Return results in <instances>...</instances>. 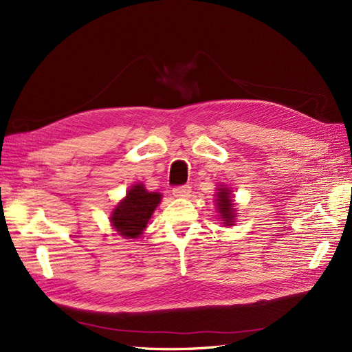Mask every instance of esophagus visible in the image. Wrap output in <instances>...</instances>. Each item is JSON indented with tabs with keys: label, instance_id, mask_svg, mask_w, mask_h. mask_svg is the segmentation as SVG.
Returning a JSON list of instances; mask_svg holds the SVG:
<instances>
[{
	"label": "esophagus",
	"instance_id": "1",
	"mask_svg": "<svg viewBox=\"0 0 352 352\" xmlns=\"http://www.w3.org/2000/svg\"><path fill=\"white\" fill-rule=\"evenodd\" d=\"M190 194V186L189 185H182V186H176L173 188V195L177 198H185Z\"/></svg>",
	"mask_w": 352,
	"mask_h": 352
}]
</instances>
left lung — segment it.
<instances>
[{"label":"left lung","mask_w":352,"mask_h":352,"mask_svg":"<svg viewBox=\"0 0 352 352\" xmlns=\"http://www.w3.org/2000/svg\"><path fill=\"white\" fill-rule=\"evenodd\" d=\"M216 207L220 214L221 221L225 223V226H233L235 223V217H236V210L233 208L235 207V202H233V197H232V190L226 186H219L217 188V194H216Z\"/></svg>","instance_id":"1"}]
</instances>
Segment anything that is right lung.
Wrapping results in <instances>:
<instances>
[{
    "mask_svg": "<svg viewBox=\"0 0 352 352\" xmlns=\"http://www.w3.org/2000/svg\"><path fill=\"white\" fill-rule=\"evenodd\" d=\"M162 201V194L150 192L142 184L133 185L111 212V226L124 239L140 238Z\"/></svg>",
    "mask_w": 352,
    "mask_h": 352,
    "instance_id": "1",
    "label": "right lung"
}]
</instances>
